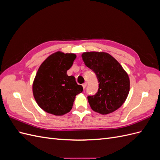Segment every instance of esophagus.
Returning a JSON list of instances; mask_svg holds the SVG:
<instances>
[{
    "label": "esophagus",
    "instance_id": "esophagus-1",
    "mask_svg": "<svg viewBox=\"0 0 160 160\" xmlns=\"http://www.w3.org/2000/svg\"><path fill=\"white\" fill-rule=\"evenodd\" d=\"M82 86H83V89H85V88H86V86H87V83H83V85H82Z\"/></svg>",
    "mask_w": 160,
    "mask_h": 160
}]
</instances>
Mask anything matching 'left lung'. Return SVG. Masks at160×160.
<instances>
[{
	"instance_id": "left-lung-1",
	"label": "left lung",
	"mask_w": 160,
	"mask_h": 160,
	"mask_svg": "<svg viewBox=\"0 0 160 160\" xmlns=\"http://www.w3.org/2000/svg\"><path fill=\"white\" fill-rule=\"evenodd\" d=\"M81 57L86 66L95 72L99 83L98 93L88 98L91 108L101 115L113 113L124 103L128 96V74L108 52H85Z\"/></svg>"
}]
</instances>
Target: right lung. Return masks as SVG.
<instances>
[{
    "label": "right lung",
    "instance_id": "right-lung-1",
    "mask_svg": "<svg viewBox=\"0 0 160 160\" xmlns=\"http://www.w3.org/2000/svg\"><path fill=\"white\" fill-rule=\"evenodd\" d=\"M76 57L74 53L57 51L38 68L32 83V93L38 105L45 112L56 116L69 113L76 95L83 91L75 77L67 74Z\"/></svg>",
    "mask_w": 160,
    "mask_h": 160
}]
</instances>
